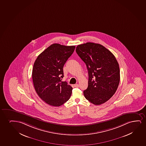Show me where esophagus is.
<instances>
[{"label":"esophagus","instance_id":"esophagus-1","mask_svg":"<svg viewBox=\"0 0 146 146\" xmlns=\"http://www.w3.org/2000/svg\"><path fill=\"white\" fill-rule=\"evenodd\" d=\"M74 87H75L76 88H79V86L78 84H75V85H74Z\"/></svg>","mask_w":146,"mask_h":146}]
</instances>
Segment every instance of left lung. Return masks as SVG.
Here are the masks:
<instances>
[{"label":"left lung","mask_w":146,"mask_h":146,"mask_svg":"<svg viewBox=\"0 0 146 146\" xmlns=\"http://www.w3.org/2000/svg\"><path fill=\"white\" fill-rule=\"evenodd\" d=\"M76 51L88 70V86L83 92L86 99L95 105L106 102L119 83V67L115 57L104 46L93 42L78 45Z\"/></svg>","instance_id":"1"}]
</instances>
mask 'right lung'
I'll return each instance as SVG.
<instances>
[{
    "mask_svg": "<svg viewBox=\"0 0 146 146\" xmlns=\"http://www.w3.org/2000/svg\"><path fill=\"white\" fill-rule=\"evenodd\" d=\"M75 46L53 44L36 58L33 66L32 79L35 91L49 105L59 106L70 99L72 88L64 77L63 66L73 53Z\"/></svg>",
    "mask_w": 146,
    "mask_h": 146,
    "instance_id": "add662e5",
    "label": "right lung"
}]
</instances>
